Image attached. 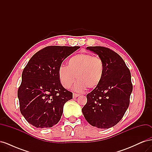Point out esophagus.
<instances>
[{"mask_svg":"<svg viewBox=\"0 0 152 152\" xmlns=\"http://www.w3.org/2000/svg\"><path fill=\"white\" fill-rule=\"evenodd\" d=\"M80 96V94H76V93L73 94V98H77L78 96Z\"/></svg>","mask_w":152,"mask_h":152,"instance_id":"34e87169","label":"esophagus"}]
</instances>
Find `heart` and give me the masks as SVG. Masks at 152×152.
<instances>
[{
    "label": "heart",
    "instance_id": "1",
    "mask_svg": "<svg viewBox=\"0 0 152 152\" xmlns=\"http://www.w3.org/2000/svg\"><path fill=\"white\" fill-rule=\"evenodd\" d=\"M104 73V65L102 58L89 53H80L68 59L66 67L59 68L58 77L66 89L70 88L77 79L75 89L83 91L98 86L103 80Z\"/></svg>",
    "mask_w": 152,
    "mask_h": 152
}]
</instances>
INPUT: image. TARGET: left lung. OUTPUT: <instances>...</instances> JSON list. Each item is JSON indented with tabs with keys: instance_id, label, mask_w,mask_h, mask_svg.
<instances>
[{
	"instance_id": "8db88e82",
	"label": "left lung",
	"mask_w": 152,
	"mask_h": 152,
	"mask_svg": "<svg viewBox=\"0 0 152 152\" xmlns=\"http://www.w3.org/2000/svg\"><path fill=\"white\" fill-rule=\"evenodd\" d=\"M87 49L103 59L104 73L99 85L87 94L82 111L91 126L110 128L121 120L129 105L132 91L131 72L123 59L112 49L102 46Z\"/></svg>"
}]
</instances>
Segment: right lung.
Here are the masks:
<instances>
[{"label":"right lung","instance_id":"1","mask_svg":"<svg viewBox=\"0 0 152 152\" xmlns=\"http://www.w3.org/2000/svg\"><path fill=\"white\" fill-rule=\"evenodd\" d=\"M79 48L45 47L36 53L23 69L18 97L21 114L32 126L51 127L60 120L63 106L73 98V94L61 85L58 70L64 59Z\"/></svg>","mask_w":152,"mask_h":152}]
</instances>
